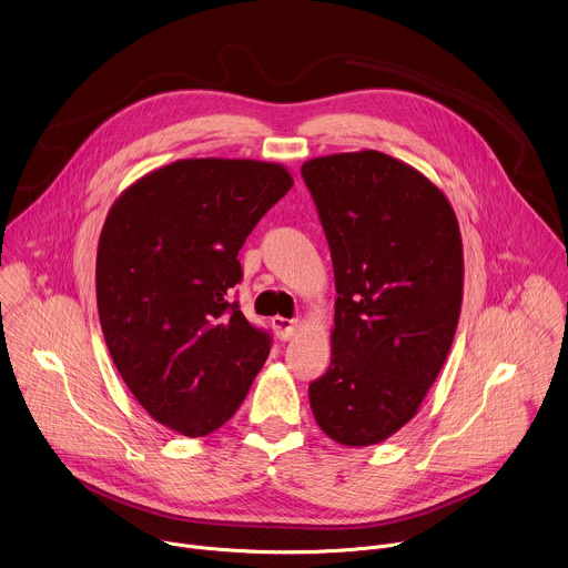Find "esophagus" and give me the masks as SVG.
Here are the masks:
<instances>
[{
  "mask_svg": "<svg viewBox=\"0 0 568 568\" xmlns=\"http://www.w3.org/2000/svg\"><path fill=\"white\" fill-rule=\"evenodd\" d=\"M272 328H274V333H276V337H278L281 342H290V339L296 335L298 321L285 318V316L276 314V316H272Z\"/></svg>",
  "mask_w": 568,
  "mask_h": 568,
  "instance_id": "34e87169",
  "label": "esophagus"
}]
</instances>
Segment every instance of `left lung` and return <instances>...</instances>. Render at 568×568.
Wrapping results in <instances>:
<instances>
[{
    "mask_svg": "<svg viewBox=\"0 0 568 568\" xmlns=\"http://www.w3.org/2000/svg\"><path fill=\"white\" fill-rule=\"evenodd\" d=\"M301 175L339 294L331 366L310 384V407L339 445H377L418 414L454 342L458 222L440 189L377 150L316 156Z\"/></svg>",
    "mask_w": 568,
    "mask_h": 568,
    "instance_id": "left-lung-1",
    "label": "left lung"
}]
</instances>
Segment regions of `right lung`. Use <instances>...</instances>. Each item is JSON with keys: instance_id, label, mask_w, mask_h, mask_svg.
<instances>
[{"instance_id": "obj_1", "label": "right lung", "mask_w": 568, "mask_h": 568, "mask_svg": "<svg viewBox=\"0 0 568 568\" xmlns=\"http://www.w3.org/2000/svg\"><path fill=\"white\" fill-rule=\"evenodd\" d=\"M254 159H182L134 182L110 209L97 254L105 344L141 407L200 438L247 397L272 337L231 301L240 247L292 189Z\"/></svg>"}]
</instances>
